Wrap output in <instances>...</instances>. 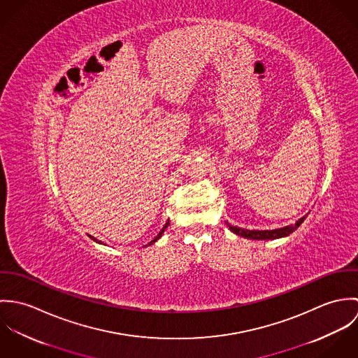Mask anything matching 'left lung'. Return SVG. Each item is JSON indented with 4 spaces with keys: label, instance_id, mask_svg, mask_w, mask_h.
Masks as SVG:
<instances>
[{
    "label": "left lung",
    "instance_id": "obj_1",
    "mask_svg": "<svg viewBox=\"0 0 358 358\" xmlns=\"http://www.w3.org/2000/svg\"><path fill=\"white\" fill-rule=\"evenodd\" d=\"M307 215L303 217H301L295 224H289L281 229H275V230H248V229H241L237 226H231L227 223V227L236 233L237 236H241L244 238H251V240H275V238H281V237H287L291 233H294L306 219Z\"/></svg>",
    "mask_w": 358,
    "mask_h": 358
}]
</instances>
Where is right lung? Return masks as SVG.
Masks as SVG:
<instances>
[{"label": "right lung", "mask_w": 358, "mask_h": 358, "mask_svg": "<svg viewBox=\"0 0 358 358\" xmlns=\"http://www.w3.org/2000/svg\"><path fill=\"white\" fill-rule=\"evenodd\" d=\"M168 226H169V220H168V222H166V223H165V226H164V227H162V229H161V231H159V233H158V234H157V237H155V238H154V240H152V241H150V244H149V245H152V244H154V243H155V241H157V240H158V238H159V237H161V236H162V233H164V231H165V229H166V227H168ZM90 237H91V238H92V240H94V241H96V243H101V241H99V240H96V238H94V237H92V236H90ZM101 244H102V243H101Z\"/></svg>", "instance_id": "obj_1"}]
</instances>
